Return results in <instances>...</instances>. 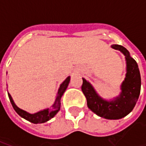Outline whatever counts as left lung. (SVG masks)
Here are the masks:
<instances>
[{
    "label": "left lung",
    "instance_id": "8db88e82",
    "mask_svg": "<svg viewBox=\"0 0 146 146\" xmlns=\"http://www.w3.org/2000/svg\"><path fill=\"white\" fill-rule=\"evenodd\" d=\"M112 48L119 50L125 55L127 74L121 85L122 92L113 101H106L99 97L90 83L83 78L81 86L87 98L88 107L98 116L108 119L123 118L131 112L138 101L141 90V76L136 61L130 56L128 51L121 45L113 44Z\"/></svg>",
    "mask_w": 146,
    "mask_h": 146
}]
</instances>
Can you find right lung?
<instances>
[{
  "mask_svg": "<svg viewBox=\"0 0 146 146\" xmlns=\"http://www.w3.org/2000/svg\"><path fill=\"white\" fill-rule=\"evenodd\" d=\"M70 77L68 76L66 79L64 80V82L60 85V88L58 89V92L57 97L55 98V102L53 104V106H51V109H47V110H44L42 111H40L38 113H34V114H30L29 113H27L26 111L21 110L19 107H17L15 104L14 103V102L11 98V95L9 93H8V97L10 99L11 105H12V107L14 108V110H15V112L25 119H27L30 122L33 123H44L48 121L49 119H51L52 117H54V115L58 112V110H60V106H61V98L63 95V93L66 91V89L67 88V86L70 83Z\"/></svg>",
  "mask_w": 146,
  "mask_h": 146,
  "instance_id": "obj_1",
  "label": "right lung"
}]
</instances>
